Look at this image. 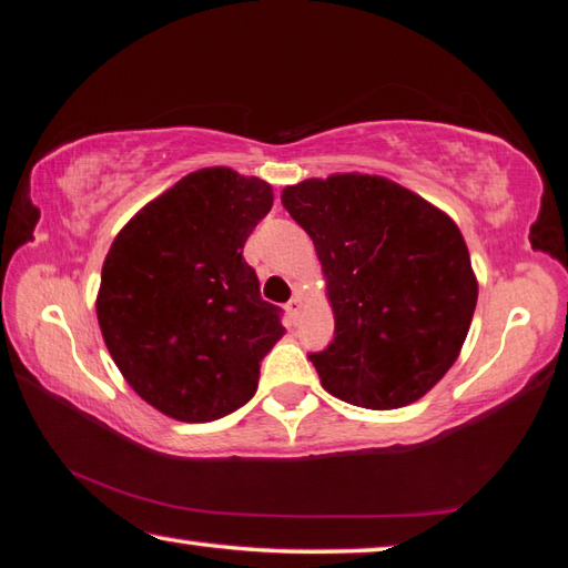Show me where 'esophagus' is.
Listing matches in <instances>:
<instances>
[{"label": "esophagus", "mask_w": 568, "mask_h": 568, "mask_svg": "<svg viewBox=\"0 0 568 568\" xmlns=\"http://www.w3.org/2000/svg\"><path fill=\"white\" fill-rule=\"evenodd\" d=\"M285 307H287V315H291L293 321H297V318H301V313H303V297L293 295L291 303H287Z\"/></svg>", "instance_id": "esophagus-1"}]
</instances>
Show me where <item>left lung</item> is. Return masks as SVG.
<instances>
[{
	"label": "left lung",
	"mask_w": 568,
	"mask_h": 568,
	"mask_svg": "<svg viewBox=\"0 0 568 568\" xmlns=\"http://www.w3.org/2000/svg\"><path fill=\"white\" fill-rule=\"evenodd\" d=\"M281 200L313 240L333 307L335 338L311 355L323 388L373 410L426 396L456 363L478 301L458 225L361 172L303 180Z\"/></svg>",
	"instance_id": "left-lung-1"
}]
</instances>
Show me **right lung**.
Wrapping results in <instances>:
<instances>
[{
    "label": "right lung",
    "mask_w": 568,
    "mask_h": 568,
    "mask_svg": "<svg viewBox=\"0 0 568 568\" xmlns=\"http://www.w3.org/2000/svg\"><path fill=\"white\" fill-rule=\"evenodd\" d=\"M271 207L265 180L203 168L112 240L98 291L102 338L130 388L170 418L207 423L245 406L283 338L243 257Z\"/></svg>",
    "instance_id": "1"
}]
</instances>
